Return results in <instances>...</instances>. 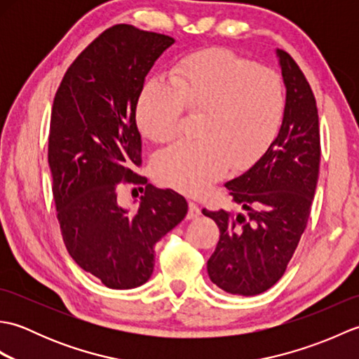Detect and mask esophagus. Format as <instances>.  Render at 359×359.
I'll return each instance as SVG.
<instances>
[{
    "label": "esophagus",
    "mask_w": 359,
    "mask_h": 359,
    "mask_svg": "<svg viewBox=\"0 0 359 359\" xmlns=\"http://www.w3.org/2000/svg\"><path fill=\"white\" fill-rule=\"evenodd\" d=\"M199 215H201V208L197 207V203L188 202V215H187V217L188 219H194V217H197Z\"/></svg>",
    "instance_id": "1"
}]
</instances>
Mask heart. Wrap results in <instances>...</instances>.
<instances>
[{
  "label": "heart",
  "mask_w": 359,
  "mask_h": 359,
  "mask_svg": "<svg viewBox=\"0 0 359 359\" xmlns=\"http://www.w3.org/2000/svg\"><path fill=\"white\" fill-rule=\"evenodd\" d=\"M285 109L279 75L234 52L211 48L175 65L171 83L151 80L137 104L144 137L168 143L179 135L185 111L199 114L196 135L160 152L156 177L187 194H199L226 170L255 165L276 139Z\"/></svg>",
  "instance_id": "obj_1"
}]
</instances>
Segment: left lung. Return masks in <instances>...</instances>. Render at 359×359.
<instances>
[{
	"label": "left lung",
	"mask_w": 359,
	"mask_h": 359,
	"mask_svg": "<svg viewBox=\"0 0 359 359\" xmlns=\"http://www.w3.org/2000/svg\"><path fill=\"white\" fill-rule=\"evenodd\" d=\"M278 57L287 89L279 134L247 172L225 184L247 215L202 210L220 231L208 276L231 294L255 296L282 278L307 226L318 184L321 139L313 90L290 53L278 49Z\"/></svg>",
	"instance_id": "obj_1"
}]
</instances>
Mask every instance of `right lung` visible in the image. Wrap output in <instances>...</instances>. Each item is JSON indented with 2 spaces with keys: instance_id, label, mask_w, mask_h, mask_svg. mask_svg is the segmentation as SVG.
I'll list each match as a JSON object with an SVG mask.
<instances>
[{
  "instance_id": "add662e5",
  "label": "right lung",
  "mask_w": 359,
  "mask_h": 359,
  "mask_svg": "<svg viewBox=\"0 0 359 359\" xmlns=\"http://www.w3.org/2000/svg\"><path fill=\"white\" fill-rule=\"evenodd\" d=\"M172 43L129 25L106 29L53 98L48 160L60 230L74 261L109 288L144 284L154 245L188 212L184 196L149 184L135 211L117 201L121 184H147L133 171L142 165L135 109L144 77Z\"/></svg>"
}]
</instances>
